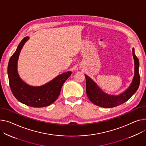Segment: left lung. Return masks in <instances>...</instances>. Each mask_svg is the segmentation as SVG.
Instances as JSON below:
<instances>
[{"mask_svg": "<svg viewBox=\"0 0 146 146\" xmlns=\"http://www.w3.org/2000/svg\"><path fill=\"white\" fill-rule=\"evenodd\" d=\"M133 55L134 60V77L129 88L119 96H110L104 93L88 76L85 74L86 93L93 104L104 108H114L127 102L137 90L140 82L139 72V61L134 53V48H133Z\"/></svg>", "mask_w": 146, "mask_h": 146, "instance_id": "obj_1", "label": "left lung"}]
</instances>
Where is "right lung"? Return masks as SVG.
<instances>
[{
	"mask_svg": "<svg viewBox=\"0 0 146 146\" xmlns=\"http://www.w3.org/2000/svg\"><path fill=\"white\" fill-rule=\"evenodd\" d=\"M28 39L29 37L23 38L9 60L7 67L9 85L13 94L18 101L33 108H43L56 101L60 94L63 84L72 72L63 73L40 87L31 86L23 82L18 75L17 63L22 48Z\"/></svg>",
	"mask_w": 146,
	"mask_h": 146,
	"instance_id": "right-lung-1",
	"label": "right lung"
}]
</instances>
